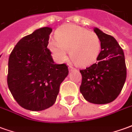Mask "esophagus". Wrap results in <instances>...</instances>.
Listing matches in <instances>:
<instances>
[{"mask_svg":"<svg viewBox=\"0 0 132 132\" xmlns=\"http://www.w3.org/2000/svg\"><path fill=\"white\" fill-rule=\"evenodd\" d=\"M69 71H75V70H76V69H75V68H73V66H69Z\"/></svg>","mask_w":132,"mask_h":132,"instance_id":"obj_1","label":"esophagus"}]
</instances>
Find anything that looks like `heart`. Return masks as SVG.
Returning a JSON list of instances; mask_svg holds the SVG:
<instances>
[{"mask_svg":"<svg viewBox=\"0 0 132 132\" xmlns=\"http://www.w3.org/2000/svg\"><path fill=\"white\" fill-rule=\"evenodd\" d=\"M56 39L51 40L49 48L58 60L71 59L79 66H86L97 59L100 49V39L96 34L73 24L63 25L56 32Z\"/></svg>","mask_w":132,"mask_h":132,"instance_id":"1","label":"heart"}]
</instances>
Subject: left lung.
I'll return each instance as SVG.
<instances>
[{"mask_svg":"<svg viewBox=\"0 0 132 132\" xmlns=\"http://www.w3.org/2000/svg\"><path fill=\"white\" fill-rule=\"evenodd\" d=\"M94 32L100 39L101 52L96 63L80 71V91L87 101L102 105L112 102L122 91L127 68L124 52L116 39L97 27Z\"/></svg>","mask_w":132,"mask_h":132,"instance_id":"left-lung-1","label":"left lung"}]
</instances>
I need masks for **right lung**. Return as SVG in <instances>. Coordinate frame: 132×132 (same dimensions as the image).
Returning <instances> with one entry per match:
<instances>
[{"mask_svg": "<svg viewBox=\"0 0 132 132\" xmlns=\"http://www.w3.org/2000/svg\"><path fill=\"white\" fill-rule=\"evenodd\" d=\"M52 31L44 27L22 38L9 56L7 86L16 102L26 110L52 107L69 74L68 66L56 64L47 48Z\"/></svg>", "mask_w": 132, "mask_h": 132, "instance_id": "right-lung-1", "label": "right lung"}]
</instances>
